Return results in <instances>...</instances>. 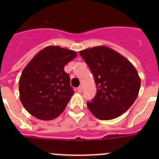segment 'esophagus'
Segmentation results:
<instances>
[{"instance_id": "34e87169", "label": "esophagus", "mask_w": 159, "mask_h": 159, "mask_svg": "<svg viewBox=\"0 0 159 159\" xmlns=\"http://www.w3.org/2000/svg\"><path fill=\"white\" fill-rule=\"evenodd\" d=\"M77 91H78V92H80H80H82V91H83L82 86H80L79 88H77Z\"/></svg>"}]
</instances>
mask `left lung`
<instances>
[{
  "mask_svg": "<svg viewBox=\"0 0 159 159\" xmlns=\"http://www.w3.org/2000/svg\"><path fill=\"white\" fill-rule=\"evenodd\" d=\"M94 76L97 92L88 109L97 119L110 120L120 116L137 99L141 80L128 60L105 46L80 52Z\"/></svg>",
  "mask_w": 159,
  "mask_h": 159,
  "instance_id": "1",
  "label": "left lung"
}]
</instances>
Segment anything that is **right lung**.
Masks as SVG:
<instances>
[{
	"mask_svg": "<svg viewBox=\"0 0 159 159\" xmlns=\"http://www.w3.org/2000/svg\"><path fill=\"white\" fill-rule=\"evenodd\" d=\"M77 57L59 46L42 49L25 67L20 78V99L24 107L42 120L58 117L74 94L64 66Z\"/></svg>",
	"mask_w": 159,
	"mask_h": 159,
	"instance_id": "1",
	"label": "right lung"
}]
</instances>
